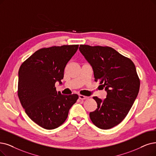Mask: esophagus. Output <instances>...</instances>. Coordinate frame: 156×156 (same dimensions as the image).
Returning <instances> with one entry per match:
<instances>
[{
  "instance_id": "esophagus-1",
  "label": "esophagus",
  "mask_w": 156,
  "mask_h": 156,
  "mask_svg": "<svg viewBox=\"0 0 156 156\" xmlns=\"http://www.w3.org/2000/svg\"><path fill=\"white\" fill-rule=\"evenodd\" d=\"M79 99H80V100H85V99L88 98V97L84 96V95H79Z\"/></svg>"
}]
</instances>
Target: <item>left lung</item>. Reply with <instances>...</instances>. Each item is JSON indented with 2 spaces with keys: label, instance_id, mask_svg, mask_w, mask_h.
Segmentation results:
<instances>
[{
  "label": "left lung",
  "instance_id": "8db88e82",
  "mask_svg": "<svg viewBox=\"0 0 156 156\" xmlns=\"http://www.w3.org/2000/svg\"><path fill=\"white\" fill-rule=\"evenodd\" d=\"M79 51L92 66L95 81L107 91L103 101L93 97L97 108L90 113V119L100 129H111L126 118L138 96L140 81L136 66L109 47L80 45Z\"/></svg>",
  "mask_w": 156,
  "mask_h": 156
}]
</instances>
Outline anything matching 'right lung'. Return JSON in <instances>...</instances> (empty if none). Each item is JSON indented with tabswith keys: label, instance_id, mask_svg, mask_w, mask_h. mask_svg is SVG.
Masks as SVG:
<instances>
[{
	"label": "right lung",
	"instance_id": "obj_1",
	"mask_svg": "<svg viewBox=\"0 0 156 156\" xmlns=\"http://www.w3.org/2000/svg\"><path fill=\"white\" fill-rule=\"evenodd\" d=\"M79 45L54 46L36 51L18 71V96L26 114L45 129L59 127L76 102L77 94L61 95L55 83L61 84L65 68Z\"/></svg>",
	"mask_w": 156,
	"mask_h": 156
}]
</instances>
